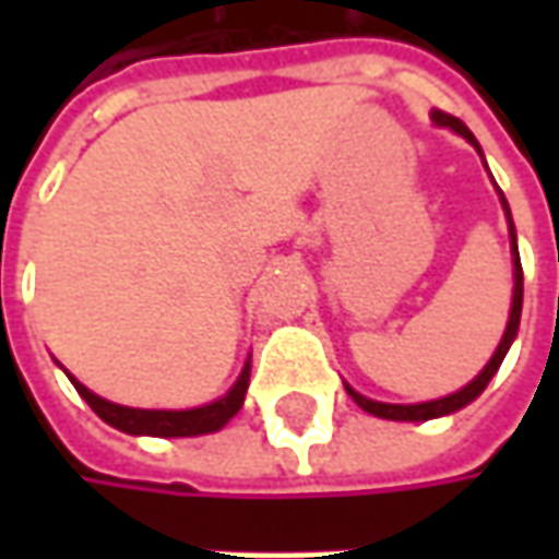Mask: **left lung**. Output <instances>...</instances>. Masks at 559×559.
<instances>
[{
  "label": "left lung",
  "instance_id": "1",
  "mask_svg": "<svg viewBox=\"0 0 559 559\" xmlns=\"http://www.w3.org/2000/svg\"><path fill=\"white\" fill-rule=\"evenodd\" d=\"M432 120L439 123V127H451L454 133H461L463 140L473 142L476 148H479V142L476 136L466 130V123L457 120L454 115H444V111H432ZM479 155H483V148H479ZM501 204H504V214L507 221H510V207H507V199L501 195ZM510 254H513V305H510V320H507V330L501 335V342H498V352L491 355V360L483 367V373L476 376L469 385H463L461 392H454V395L439 397V401H423V404H382V401H373V397H364L360 392H355L352 385H345L348 389V395L355 397L357 407H364L367 414H373V417L382 419H404V423H419V419H436L444 417V414H454V411H461L466 407L469 401H476V397L483 395L485 385L491 382V376L498 373V367H501V360L510 352V345H513V338H516V330H520V313H523V264H520V248H516V229H513V221H510Z\"/></svg>",
  "mask_w": 559,
  "mask_h": 559
}]
</instances>
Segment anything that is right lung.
<instances>
[{
  "mask_svg": "<svg viewBox=\"0 0 559 559\" xmlns=\"http://www.w3.org/2000/svg\"><path fill=\"white\" fill-rule=\"evenodd\" d=\"M248 376H251V357L246 360V367H242V373L236 379V385L224 397H217L211 404H202V407H192V411H140V407H123V404L105 401L96 392H90L83 382H76L74 376H71V382H74L80 397L96 411L98 417L105 419L108 426L120 429V432H130V436H155V439H186V436L217 432V429H224L226 423L239 414V407H242L248 392Z\"/></svg>",
  "mask_w": 559,
  "mask_h": 559,
  "instance_id": "right-lung-1",
  "label": "right lung"
}]
</instances>
